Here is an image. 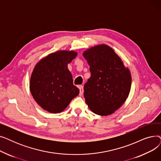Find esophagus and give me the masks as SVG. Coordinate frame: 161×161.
Here are the masks:
<instances>
[{
	"label": "esophagus",
	"mask_w": 161,
	"mask_h": 161,
	"mask_svg": "<svg viewBox=\"0 0 161 161\" xmlns=\"http://www.w3.org/2000/svg\"><path fill=\"white\" fill-rule=\"evenodd\" d=\"M79 89H80V95H82L83 93V87L82 86H79Z\"/></svg>",
	"instance_id": "esophagus-1"
}]
</instances>
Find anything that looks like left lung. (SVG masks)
Instances as JSON below:
<instances>
[{"label":"left lung","instance_id":"left-lung-1","mask_svg":"<svg viewBox=\"0 0 161 161\" xmlns=\"http://www.w3.org/2000/svg\"><path fill=\"white\" fill-rule=\"evenodd\" d=\"M91 77L84 85V97L91 110L101 116L119 109L128 98L132 78L120 57L108 45L100 44L83 53Z\"/></svg>","mask_w":161,"mask_h":161}]
</instances>
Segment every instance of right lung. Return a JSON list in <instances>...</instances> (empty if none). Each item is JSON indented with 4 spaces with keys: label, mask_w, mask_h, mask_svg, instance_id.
<instances>
[{
    "label": "right lung",
    "mask_w": 161,
    "mask_h": 161,
    "mask_svg": "<svg viewBox=\"0 0 161 161\" xmlns=\"http://www.w3.org/2000/svg\"><path fill=\"white\" fill-rule=\"evenodd\" d=\"M74 51L61 50L49 54L35 65L30 80V91L37 104L44 110L60 113L80 93L74 86L68 69L77 56Z\"/></svg>",
    "instance_id": "right-lung-1"
}]
</instances>
